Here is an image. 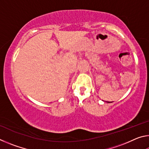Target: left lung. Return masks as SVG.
Masks as SVG:
<instances>
[{
	"label": "left lung",
	"mask_w": 149,
	"mask_h": 149,
	"mask_svg": "<svg viewBox=\"0 0 149 149\" xmlns=\"http://www.w3.org/2000/svg\"><path fill=\"white\" fill-rule=\"evenodd\" d=\"M107 102H108V103H110V102H108V101H107Z\"/></svg>",
	"instance_id": "left-lung-1"
}]
</instances>
